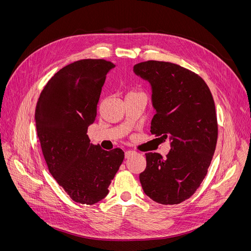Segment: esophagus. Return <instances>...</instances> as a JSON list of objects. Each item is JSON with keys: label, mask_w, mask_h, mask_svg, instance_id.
<instances>
[{"label": "esophagus", "mask_w": 251, "mask_h": 251, "mask_svg": "<svg viewBox=\"0 0 251 251\" xmlns=\"http://www.w3.org/2000/svg\"><path fill=\"white\" fill-rule=\"evenodd\" d=\"M136 153L134 151H126V153H125V157H126V159H127V158H130V157H132L133 155H135Z\"/></svg>", "instance_id": "esophagus-1"}]
</instances>
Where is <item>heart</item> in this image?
<instances>
[{"mask_svg": "<svg viewBox=\"0 0 251 251\" xmlns=\"http://www.w3.org/2000/svg\"><path fill=\"white\" fill-rule=\"evenodd\" d=\"M135 93H138V92H135L134 90H132V91H130V92L127 93V95H130V94H135Z\"/></svg>", "mask_w": 251, "mask_h": 251, "instance_id": "heart-1", "label": "heart"}]
</instances>
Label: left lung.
Masks as SVG:
<instances>
[{
	"instance_id": "8db88e82",
	"label": "left lung",
	"mask_w": 251,
	"mask_h": 251,
	"mask_svg": "<svg viewBox=\"0 0 251 251\" xmlns=\"http://www.w3.org/2000/svg\"><path fill=\"white\" fill-rule=\"evenodd\" d=\"M134 72L151 86L156 114L151 133L171 140L165 158L146 154L147 168L139 175L142 189L157 203L179 204L200 186L215 153L218 123L214 98L202 77L176 64L148 60L135 65Z\"/></svg>"
}]
</instances>
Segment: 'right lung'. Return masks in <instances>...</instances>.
Instances as JSON below:
<instances>
[{"instance_id":"right-lung-1","label":"right lung","mask_w":251,"mask_h":251,"mask_svg":"<svg viewBox=\"0 0 251 251\" xmlns=\"http://www.w3.org/2000/svg\"><path fill=\"white\" fill-rule=\"evenodd\" d=\"M114 64L81 59L62 68L48 80L35 109L37 137L50 174L76 203L93 205L125 158L123 150L104 151L90 143L88 126L97 114L101 88Z\"/></svg>"}]
</instances>
